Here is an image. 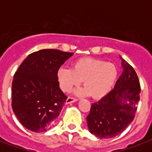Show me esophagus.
<instances>
[{
	"instance_id": "esophagus-1",
	"label": "esophagus",
	"mask_w": 152,
	"mask_h": 152,
	"mask_svg": "<svg viewBox=\"0 0 152 152\" xmlns=\"http://www.w3.org/2000/svg\"><path fill=\"white\" fill-rule=\"evenodd\" d=\"M76 101H77V99H76V98L69 97L66 100V103L69 104V103H72V102H76Z\"/></svg>"
}]
</instances>
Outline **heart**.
I'll use <instances>...</instances> for the list:
<instances>
[{"label":"heart","mask_w":152,"mask_h":152,"mask_svg":"<svg viewBox=\"0 0 152 152\" xmlns=\"http://www.w3.org/2000/svg\"><path fill=\"white\" fill-rule=\"evenodd\" d=\"M118 74L115 64L102 60L84 57L74 61L72 69L61 68L57 77L60 86L64 91H69L83 80L84 88L76 91V94L99 99L110 91Z\"/></svg>","instance_id":"obj_1"}]
</instances>
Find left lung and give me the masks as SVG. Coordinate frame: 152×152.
I'll return each mask as SVG.
<instances>
[{
	"instance_id": "obj_1",
	"label": "left lung",
	"mask_w": 152,
	"mask_h": 152,
	"mask_svg": "<svg viewBox=\"0 0 152 152\" xmlns=\"http://www.w3.org/2000/svg\"><path fill=\"white\" fill-rule=\"evenodd\" d=\"M121 65L122 73L114 88L91 104L87 117L91 133L101 139L113 138L121 133L133 121L137 110L141 90L139 79L134 69L124 59Z\"/></svg>"
}]
</instances>
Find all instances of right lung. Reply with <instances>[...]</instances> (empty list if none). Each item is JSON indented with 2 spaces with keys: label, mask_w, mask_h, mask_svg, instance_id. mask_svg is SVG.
<instances>
[{
  "label": "right lung",
  "mask_w": 152,
  "mask_h": 152,
  "mask_svg": "<svg viewBox=\"0 0 152 152\" xmlns=\"http://www.w3.org/2000/svg\"><path fill=\"white\" fill-rule=\"evenodd\" d=\"M73 53L46 49L29 54L13 77L12 107L20 122L32 132H46L56 122L67 96L57 72Z\"/></svg>",
  "instance_id": "1"
}]
</instances>
